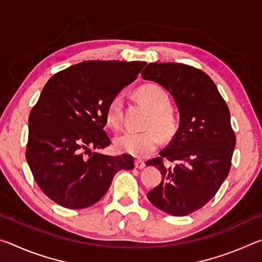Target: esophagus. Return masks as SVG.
Segmentation results:
<instances>
[{"mask_svg": "<svg viewBox=\"0 0 262 262\" xmlns=\"http://www.w3.org/2000/svg\"><path fill=\"white\" fill-rule=\"evenodd\" d=\"M145 166V163L144 161H142V159H135V167L139 168V170H142Z\"/></svg>", "mask_w": 262, "mask_h": 262, "instance_id": "34e87169", "label": "esophagus"}]
</instances>
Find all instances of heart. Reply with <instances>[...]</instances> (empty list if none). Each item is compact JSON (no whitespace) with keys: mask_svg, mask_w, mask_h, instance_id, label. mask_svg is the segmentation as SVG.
I'll use <instances>...</instances> for the list:
<instances>
[{"mask_svg":"<svg viewBox=\"0 0 262 262\" xmlns=\"http://www.w3.org/2000/svg\"><path fill=\"white\" fill-rule=\"evenodd\" d=\"M136 97L151 111L143 132H126L115 137L114 144L118 151L134 157H147L152 154L164 139H171L176 134L178 122L176 115L168 108L170 98L167 92L157 84H145L137 89ZM123 99L120 95L114 96L106 107V122L118 129L122 123Z\"/></svg>","mask_w":262,"mask_h":262,"instance_id":"heart-1","label":"heart"}]
</instances>
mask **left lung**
<instances>
[{"label": "left lung", "instance_id": "8db88e82", "mask_svg": "<svg viewBox=\"0 0 262 262\" xmlns=\"http://www.w3.org/2000/svg\"><path fill=\"white\" fill-rule=\"evenodd\" d=\"M141 75L170 92L180 115L171 143L145 163L163 176L147 196L170 215L192 214L215 196L231 167L236 135L229 107L212 79L192 66L157 62Z\"/></svg>", "mask_w": 262, "mask_h": 262}]
</instances>
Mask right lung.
<instances>
[{"mask_svg":"<svg viewBox=\"0 0 262 262\" xmlns=\"http://www.w3.org/2000/svg\"><path fill=\"white\" fill-rule=\"evenodd\" d=\"M147 62L84 61L56 73L29 117L26 161L35 183L68 209L98 202L120 170L134 168L129 155L113 157L91 149L111 144L106 107L134 82Z\"/></svg>","mask_w":262,"mask_h":262,"instance_id":"add662e5","label":"right lung"}]
</instances>
